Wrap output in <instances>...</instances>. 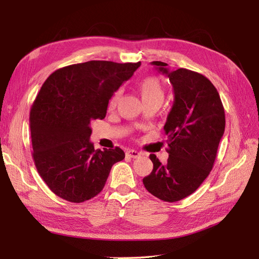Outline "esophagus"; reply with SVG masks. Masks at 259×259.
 <instances>
[{"mask_svg": "<svg viewBox=\"0 0 259 259\" xmlns=\"http://www.w3.org/2000/svg\"><path fill=\"white\" fill-rule=\"evenodd\" d=\"M140 155H141V153H140L139 151L134 150V149L126 151V156H129L130 158H135V159H136V158H139Z\"/></svg>", "mask_w": 259, "mask_h": 259, "instance_id": "obj_1", "label": "esophagus"}]
</instances>
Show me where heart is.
Segmentation results:
<instances>
[{"instance_id": "b5f03b06", "label": "heart", "mask_w": 259, "mask_h": 259, "mask_svg": "<svg viewBox=\"0 0 259 259\" xmlns=\"http://www.w3.org/2000/svg\"><path fill=\"white\" fill-rule=\"evenodd\" d=\"M137 90L142 99L144 103L151 102V101H159L162 102L164 98V85L160 78L155 75L146 76L137 83ZM120 98V92L117 91L110 100L109 107L114 108L117 106Z\"/></svg>"}]
</instances>
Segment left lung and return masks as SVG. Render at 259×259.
Here are the masks:
<instances>
[{"instance_id": "1", "label": "left lung", "mask_w": 259, "mask_h": 259, "mask_svg": "<svg viewBox=\"0 0 259 259\" xmlns=\"http://www.w3.org/2000/svg\"><path fill=\"white\" fill-rule=\"evenodd\" d=\"M151 64L169 78L175 101L163 126L168 160L161 163L150 155L153 169L142 181L151 195L175 202L195 192L210 174L225 131V110L205 75L183 68L169 71L161 61Z\"/></svg>"}]
</instances>
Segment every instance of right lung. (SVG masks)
I'll use <instances>...</instances> for the list:
<instances>
[{"label": "right lung", "mask_w": 259, "mask_h": 259, "mask_svg": "<svg viewBox=\"0 0 259 259\" xmlns=\"http://www.w3.org/2000/svg\"><path fill=\"white\" fill-rule=\"evenodd\" d=\"M88 61L49 76L30 111L32 157L38 175L62 199L83 202L100 192L112 166L124 159L119 147L95 149L91 122L104 119L109 100L140 67Z\"/></svg>", "instance_id": "1"}]
</instances>
